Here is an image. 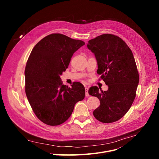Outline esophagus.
I'll list each match as a JSON object with an SVG mask.
<instances>
[{"mask_svg":"<svg viewBox=\"0 0 159 159\" xmlns=\"http://www.w3.org/2000/svg\"><path fill=\"white\" fill-rule=\"evenodd\" d=\"M88 90H89V88L87 87H85V96L88 97L89 96V93H88Z\"/></svg>","mask_w":159,"mask_h":159,"instance_id":"34e87169","label":"esophagus"}]
</instances>
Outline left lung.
<instances>
[{
  "label": "left lung",
  "mask_w": 159,
  "mask_h": 159,
  "mask_svg": "<svg viewBox=\"0 0 159 159\" xmlns=\"http://www.w3.org/2000/svg\"><path fill=\"white\" fill-rule=\"evenodd\" d=\"M87 47L96 57L97 73L108 86L106 91L97 86L89 89V94L100 101L93 115L102 123L115 122L128 111L136 96L139 75L133 54L121 38L111 34L89 40Z\"/></svg>",
  "instance_id": "obj_1"
}]
</instances>
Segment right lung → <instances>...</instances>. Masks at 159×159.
I'll use <instances>...</instances> for the list:
<instances>
[{"label":"right lung","instance_id":"obj_1","mask_svg":"<svg viewBox=\"0 0 159 159\" xmlns=\"http://www.w3.org/2000/svg\"><path fill=\"white\" fill-rule=\"evenodd\" d=\"M85 43L55 33L39 41L32 50L25 68V92L37 118L50 126L70 118L75 104L85 98V88L78 82L63 85L60 75L73 54Z\"/></svg>","mask_w":159,"mask_h":159}]
</instances>
